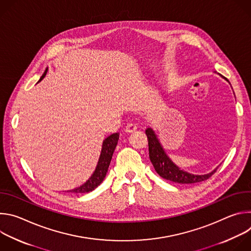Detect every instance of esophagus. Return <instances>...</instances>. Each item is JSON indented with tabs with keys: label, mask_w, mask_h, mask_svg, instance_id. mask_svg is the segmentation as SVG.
<instances>
[{
	"label": "esophagus",
	"mask_w": 251,
	"mask_h": 251,
	"mask_svg": "<svg viewBox=\"0 0 251 251\" xmlns=\"http://www.w3.org/2000/svg\"><path fill=\"white\" fill-rule=\"evenodd\" d=\"M137 131V126L135 125V124H132V123H130V124H127V126H126V128H125V132L126 133H134V132H136Z\"/></svg>",
	"instance_id": "obj_1"
}]
</instances>
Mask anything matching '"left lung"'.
I'll use <instances>...</instances> for the list:
<instances>
[{
    "mask_svg": "<svg viewBox=\"0 0 251 251\" xmlns=\"http://www.w3.org/2000/svg\"><path fill=\"white\" fill-rule=\"evenodd\" d=\"M225 79L228 81L226 77ZM146 135L148 137L150 160L156 172L159 174V176L165 178V180L177 184H195L207 180V178L211 176L218 170V168H216L210 173L204 175H194L188 173L182 170L180 167H177L170 159V157L165 152L155 131L152 128L146 129Z\"/></svg>",
    "mask_w": 251,
    "mask_h": 251,
    "instance_id": "obj_1",
    "label": "left lung"
}]
</instances>
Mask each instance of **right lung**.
<instances>
[{
  "mask_svg": "<svg viewBox=\"0 0 251 251\" xmlns=\"http://www.w3.org/2000/svg\"><path fill=\"white\" fill-rule=\"evenodd\" d=\"M47 73H48V68L46 69L44 75L40 78L39 82L44 79ZM118 140H119V133H114V134H111L110 136L107 137L103 141L99 160H98L97 166L95 168V171L93 172L91 176L83 185H81L80 187H78L76 189L67 191V193H73V194H76V195L89 193V192H92L95 188H97L103 182L104 177L106 176L107 171H108L114 150L117 146Z\"/></svg>",
  "mask_w": 251,
  "mask_h": 251,
  "instance_id": "right-lung-1",
  "label": "right lung"
}]
</instances>
